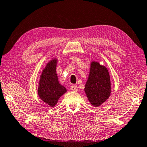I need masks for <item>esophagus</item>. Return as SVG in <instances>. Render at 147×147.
Returning a JSON list of instances; mask_svg holds the SVG:
<instances>
[{
    "label": "esophagus",
    "mask_w": 147,
    "mask_h": 147,
    "mask_svg": "<svg viewBox=\"0 0 147 147\" xmlns=\"http://www.w3.org/2000/svg\"><path fill=\"white\" fill-rule=\"evenodd\" d=\"M71 90L73 91V92H78V87L77 86H75V85H72L71 86Z\"/></svg>",
    "instance_id": "esophagus-1"
}]
</instances>
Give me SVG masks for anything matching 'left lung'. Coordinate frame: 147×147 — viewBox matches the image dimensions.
<instances>
[{
    "instance_id": "left-lung-1",
    "label": "left lung",
    "mask_w": 147,
    "mask_h": 147,
    "mask_svg": "<svg viewBox=\"0 0 147 147\" xmlns=\"http://www.w3.org/2000/svg\"><path fill=\"white\" fill-rule=\"evenodd\" d=\"M111 88L110 76L107 67L99 62L92 61L84 90L92 106L99 107L104 103L110 96Z\"/></svg>"
}]
</instances>
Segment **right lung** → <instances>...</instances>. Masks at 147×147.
<instances>
[{
	"label": "right lung",
	"instance_id": "right-lung-1",
	"mask_svg": "<svg viewBox=\"0 0 147 147\" xmlns=\"http://www.w3.org/2000/svg\"><path fill=\"white\" fill-rule=\"evenodd\" d=\"M57 62V57H54L46 63L38 84V97L50 107H55L59 98L67 92L65 87L59 82L56 72Z\"/></svg>",
	"mask_w": 147,
	"mask_h": 147
}]
</instances>
